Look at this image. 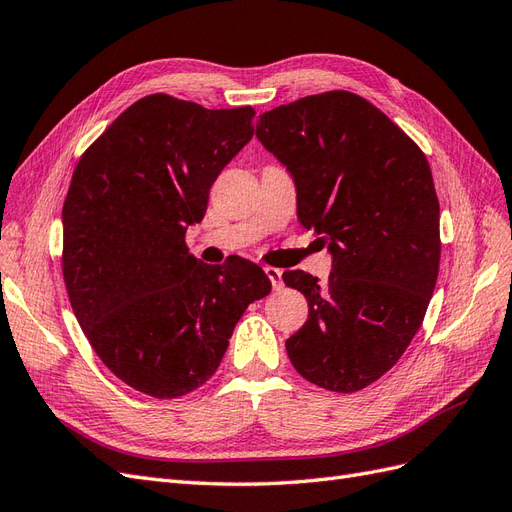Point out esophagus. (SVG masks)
Listing matches in <instances>:
<instances>
[{
  "label": "esophagus",
  "mask_w": 512,
  "mask_h": 512,
  "mask_svg": "<svg viewBox=\"0 0 512 512\" xmlns=\"http://www.w3.org/2000/svg\"><path fill=\"white\" fill-rule=\"evenodd\" d=\"M265 273H267V277H269L271 284H273V290H280V288L284 286V282H282V271H280V269L265 267Z\"/></svg>",
  "instance_id": "1"
}]
</instances>
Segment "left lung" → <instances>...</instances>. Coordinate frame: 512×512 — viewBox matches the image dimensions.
<instances>
[{
	"label": "left lung",
	"mask_w": 512,
	"mask_h": 512,
	"mask_svg": "<svg viewBox=\"0 0 512 512\" xmlns=\"http://www.w3.org/2000/svg\"><path fill=\"white\" fill-rule=\"evenodd\" d=\"M258 141L297 188L299 222L333 256L329 280L284 282L309 316L286 339L294 369L354 393L384 376L421 329L440 269V203L425 153L380 108L327 91L262 113Z\"/></svg>",
	"instance_id": "obj_1"
}]
</instances>
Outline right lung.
<instances>
[{
    "mask_svg": "<svg viewBox=\"0 0 512 512\" xmlns=\"http://www.w3.org/2000/svg\"><path fill=\"white\" fill-rule=\"evenodd\" d=\"M254 115L145 96L74 168L61 211L70 305L102 363L134 391L175 399L205 384L247 305L271 292L254 262L209 267L185 245L213 181L252 141Z\"/></svg>",
    "mask_w": 512,
    "mask_h": 512,
    "instance_id": "obj_1",
    "label": "right lung"
}]
</instances>
